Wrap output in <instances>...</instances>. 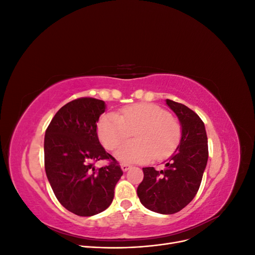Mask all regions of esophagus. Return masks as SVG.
<instances>
[{
  "instance_id": "34e87169",
  "label": "esophagus",
  "mask_w": 255,
  "mask_h": 255,
  "mask_svg": "<svg viewBox=\"0 0 255 255\" xmlns=\"http://www.w3.org/2000/svg\"><path fill=\"white\" fill-rule=\"evenodd\" d=\"M121 169H122V171H128V169H129V165H128V164H121Z\"/></svg>"
}]
</instances>
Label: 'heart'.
<instances>
[{
  "label": "heart",
  "instance_id": "b5f03b06",
  "mask_svg": "<svg viewBox=\"0 0 255 255\" xmlns=\"http://www.w3.org/2000/svg\"><path fill=\"white\" fill-rule=\"evenodd\" d=\"M135 140L122 144L117 157L126 163H148L164 158L176 146L181 127L169 113L156 104L139 103L123 109L120 115L105 114L98 125V135L109 150L116 148L130 136Z\"/></svg>",
  "mask_w": 255,
  "mask_h": 255
}]
</instances>
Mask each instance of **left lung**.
<instances>
[{
	"label": "left lung",
	"mask_w": 255,
	"mask_h": 255,
	"mask_svg": "<svg viewBox=\"0 0 255 255\" xmlns=\"http://www.w3.org/2000/svg\"><path fill=\"white\" fill-rule=\"evenodd\" d=\"M166 104L180 120L181 140L164 161L163 170L142 168L143 180L137 187V196L148 210L171 215L180 212L197 195L207 164L208 146L201 118L184 104L169 99Z\"/></svg>",
	"instance_id": "1"
}]
</instances>
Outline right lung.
<instances>
[{"label": "right lung", "instance_id": "1", "mask_svg": "<svg viewBox=\"0 0 255 255\" xmlns=\"http://www.w3.org/2000/svg\"><path fill=\"white\" fill-rule=\"evenodd\" d=\"M105 102L80 98L55 114L45 130L44 168L59 203L69 212L88 217L105 211L114 199L121 168L101 145L97 122ZM110 164L96 168L98 160Z\"/></svg>", "mask_w": 255, "mask_h": 255}]
</instances>
